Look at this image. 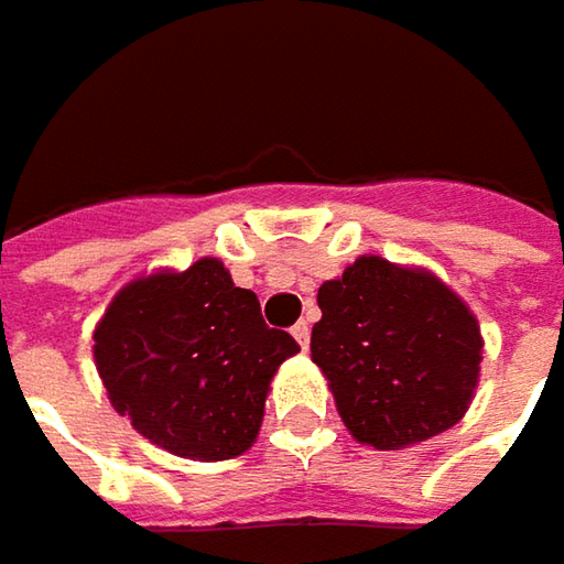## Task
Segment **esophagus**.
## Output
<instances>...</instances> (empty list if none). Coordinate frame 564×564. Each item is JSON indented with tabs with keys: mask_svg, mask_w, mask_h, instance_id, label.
<instances>
[{
	"mask_svg": "<svg viewBox=\"0 0 564 564\" xmlns=\"http://www.w3.org/2000/svg\"><path fill=\"white\" fill-rule=\"evenodd\" d=\"M293 337H296V344H300V347L306 350L308 340H312V325H308L306 318H300V322L293 325Z\"/></svg>",
	"mask_w": 564,
	"mask_h": 564,
	"instance_id": "34e87169",
	"label": "esophagus"
}]
</instances>
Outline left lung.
<instances>
[{
  "mask_svg": "<svg viewBox=\"0 0 564 564\" xmlns=\"http://www.w3.org/2000/svg\"><path fill=\"white\" fill-rule=\"evenodd\" d=\"M312 359L328 376L340 420L381 452L452 429L479 379L477 318L426 271L356 258L318 286Z\"/></svg>",
  "mask_w": 564,
  "mask_h": 564,
  "instance_id": "8db88e82",
  "label": "left lung"
}]
</instances>
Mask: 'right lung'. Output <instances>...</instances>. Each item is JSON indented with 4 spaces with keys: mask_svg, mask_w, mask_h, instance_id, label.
<instances>
[{
    "mask_svg": "<svg viewBox=\"0 0 564 564\" xmlns=\"http://www.w3.org/2000/svg\"><path fill=\"white\" fill-rule=\"evenodd\" d=\"M300 344L268 328L217 258L129 283L94 330L116 413L170 454L227 460L256 442L268 384Z\"/></svg>",
    "mask_w": 564,
    "mask_h": 564,
    "instance_id": "obj_1",
    "label": "right lung"
}]
</instances>
